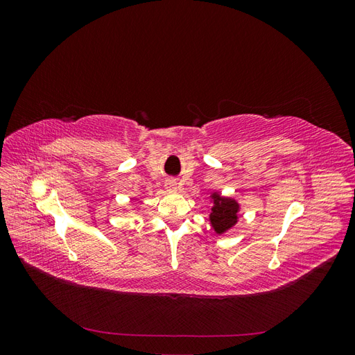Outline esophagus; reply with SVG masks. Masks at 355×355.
Returning <instances> with one entry per match:
<instances>
[{"label":"esophagus","mask_w":355,"mask_h":355,"mask_svg":"<svg viewBox=\"0 0 355 355\" xmlns=\"http://www.w3.org/2000/svg\"><path fill=\"white\" fill-rule=\"evenodd\" d=\"M166 188H167L168 191H176V189H178V182L173 180V179L167 180V182H166Z\"/></svg>","instance_id":"1"}]
</instances>
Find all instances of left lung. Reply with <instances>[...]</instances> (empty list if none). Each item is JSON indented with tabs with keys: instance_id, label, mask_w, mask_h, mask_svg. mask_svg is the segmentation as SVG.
Segmentation results:
<instances>
[{
	"instance_id": "8db88e82",
	"label": "left lung",
	"mask_w": 355,
	"mask_h": 355,
	"mask_svg": "<svg viewBox=\"0 0 355 355\" xmlns=\"http://www.w3.org/2000/svg\"><path fill=\"white\" fill-rule=\"evenodd\" d=\"M213 201L214 206L211 207L210 213V223L213 230L216 231V234H223L225 231L231 230L235 223H237V213H239V202L227 198V197H220L219 194H213Z\"/></svg>"
}]
</instances>
